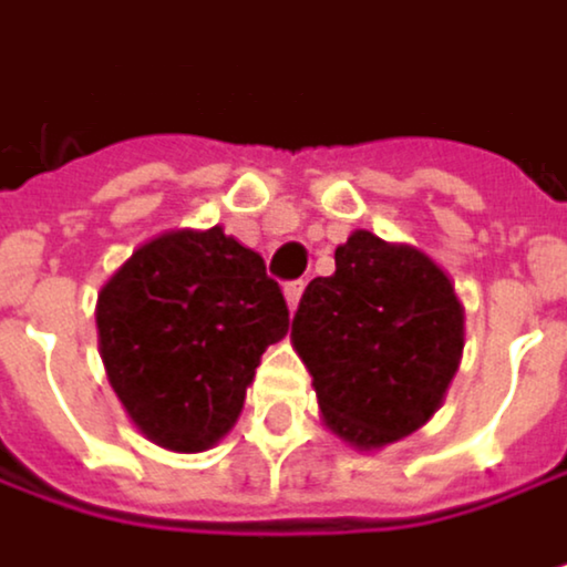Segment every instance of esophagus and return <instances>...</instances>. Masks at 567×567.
I'll use <instances>...</instances> for the list:
<instances>
[{"label": "esophagus", "mask_w": 567, "mask_h": 567, "mask_svg": "<svg viewBox=\"0 0 567 567\" xmlns=\"http://www.w3.org/2000/svg\"><path fill=\"white\" fill-rule=\"evenodd\" d=\"M302 289H306V281H289V286H286V299H289V309L292 312H296V306L302 299Z\"/></svg>", "instance_id": "34e87169"}]
</instances>
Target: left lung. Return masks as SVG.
<instances>
[{"label":"left lung","instance_id":"8db88e82","mask_svg":"<svg viewBox=\"0 0 567 567\" xmlns=\"http://www.w3.org/2000/svg\"><path fill=\"white\" fill-rule=\"evenodd\" d=\"M292 342L329 430L370 451L440 406L461 362L464 309L423 251L352 231L336 248V271L306 286Z\"/></svg>","mask_w":567,"mask_h":567}]
</instances>
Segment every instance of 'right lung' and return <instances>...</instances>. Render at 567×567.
Returning a JSON list of instances; mask_svg holds the SVG:
<instances>
[{"label": "right lung", "instance_id": "right-lung-1", "mask_svg": "<svg viewBox=\"0 0 567 567\" xmlns=\"http://www.w3.org/2000/svg\"><path fill=\"white\" fill-rule=\"evenodd\" d=\"M96 329L141 433L197 454L235 426L261 352L289 332V306L265 258L221 228L171 231L106 281Z\"/></svg>", "mask_w": 567, "mask_h": 567}]
</instances>
